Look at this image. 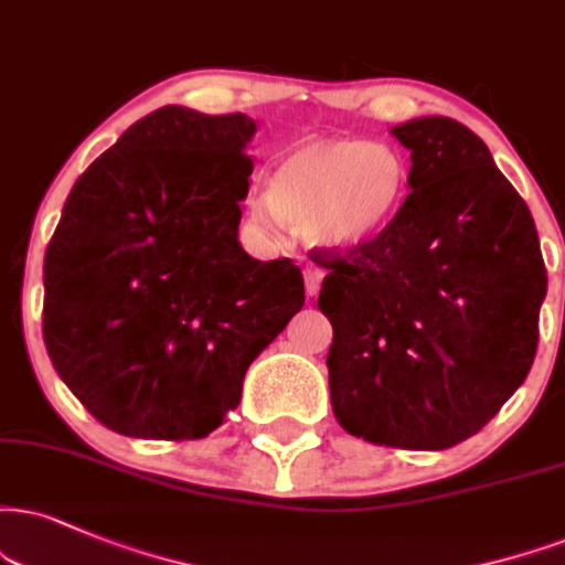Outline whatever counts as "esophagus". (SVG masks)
Listing matches in <instances>:
<instances>
[{
  "instance_id": "esophagus-1",
  "label": "esophagus",
  "mask_w": 565,
  "mask_h": 565,
  "mask_svg": "<svg viewBox=\"0 0 565 565\" xmlns=\"http://www.w3.org/2000/svg\"><path fill=\"white\" fill-rule=\"evenodd\" d=\"M322 280H324V269L319 267V264H315V262H306V264H303V285H306V294L317 296L319 288H322Z\"/></svg>"
}]
</instances>
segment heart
<instances>
[{"label":"heart","instance_id":"1","mask_svg":"<svg viewBox=\"0 0 565 565\" xmlns=\"http://www.w3.org/2000/svg\"><path fill=\"white\" fill-rule=\"evenodd\" d=\"M406 193L408 167L393 146L315 138L277 162L269 185L250 193L248 212L267 230L288 222L309 241L351 248L385 233Z\"/></svg>","mask_w":565,"mask_h":565}]
</instances>
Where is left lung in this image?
I'll list each match as a JSON object with an SVG mask.
<instances>
[{
	"mask_svg": "<svg viewBox=\"0 0 565 565\" xmlns=\"http://www.w3.org/2000/svg\"><path fill=\"white\" fill-rule=\"evenodd\" d=\"M393 136L411 151L398 220L361 246L311 250L335 332L330 398L348 435L445 450L526 380L547 271L529 206L482 138L450 117Z\"/></svg>",
	"mask_w": 565,
	"mask_h": 565,
	"instance_id": "left-lung-1",
	"label": "left lung"
}]
</instances>
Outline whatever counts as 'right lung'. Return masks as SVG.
Masks as SVG:
<instances>
[{"mask_svg": "<svg viewBox=\"0 0 565 565\" xmlns=\"http://www.w3.org/2000/svg\"><path fill=\"white\" fill-rule=\"evenodd\" d=\"M256 122L157 109L75 180L44 256V343L104 427L199 440L241 403L246 369L301 311L290 259L238 243Z\"/></svg>", "mask_w": 565, "mask_h": 565, "instance_id": "1", "label": "right lung"}]
</instances>
